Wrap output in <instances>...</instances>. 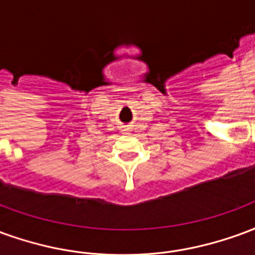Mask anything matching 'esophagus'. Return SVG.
I'll use <instances>...</instances> for the list:
<instances>
[{
    "label": "esophagus",
    "instance_id": "esophagus-1",
    "mask_svg": "<svg viewBox=\"0 0 255 255\" xmlns=\"http://www.w3.org/2000/svg\"><path fill=\"white\" fill-rule=\"evenodd\" d=\"M123 131H124V132H129L131 129H129V128H128V127H124V128H123Z\"/></svg>",
    "mask_w": 255,
    "mask_h": 255
}]
</instances>
